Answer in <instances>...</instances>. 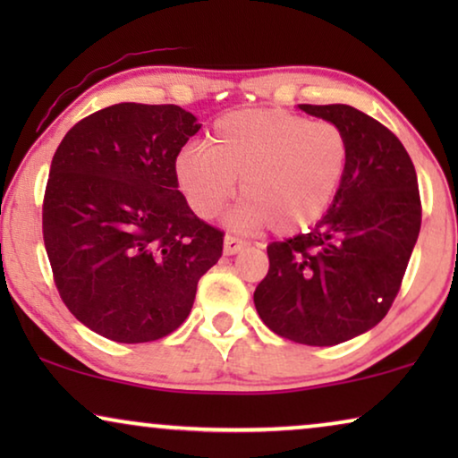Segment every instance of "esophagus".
<instances>
[{"instance_id":"34e87169","label":"esophagus","mask_w":458,"mask_h":458,"mask_svg":"<svg viewBox=\"0 0 458 458\" xmlns=\"http://www.w3.org/2000/svg\"><path fill=\"white\" fill-rule=\"evenodd\" d=\"M243 248H246V243H243V242L240 240V237H235V235H225V242H223L225 254L233 256V254H237V252H242Z\"/></svg>"}]
</instances>
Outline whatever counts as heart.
I'll return each instance as SVG.
<instances>
[{
  "instance_id": "obj_1",
  "label": "heart",
  "mask_w": 458,
  "mask_h": 458,
  "mask_svg": "<svg viewBox=\"0 0 458 458\" xmlns=\"http://www.w3.org/2000/svg\"><path fill=\"white\" fill-rule=\"evenodd\" d=\"M348 168L346 133L331 121L287 110H235L212 124L208 140L174 158V181L199 218H215L235 193L233 223L296 233L321 218Z\"/></svg>"
}]
</instances>
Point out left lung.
<instances>
[{"mask_svg": "<svg viewBox=\"0 0 458 458\" xmlns=\"http://www.w3.org/2000/svg\"><path fill=\"white\" fill-rule=\"evenodd\" d=\"M346 133L348 168L309 233L267 246L256 310L275 334L335 346L375 327L398 296L421 229L417 173L390 129L346 104H300Z\"/></svg>", "mask_w": 458, "mask_h": 458, "instance_id": "left-lung-1", "label": "left lung"}]
</instances>
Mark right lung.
<instances>
[{"label":"right lung","mask_w":458,"mask_h":458,"mask_svg":"<svg viewBox=\"0 0 458 458\" xmlns=\"http://www.w3.org/2000/svg\"><path fill=\"white\" fill-rule=\"evenodd\" d=\"M199 127L174 104L124 102L79 121L55 149L43 196L54 284L112 342L173 334L221 259L225 233L193 215L173 171Z\"/></svg>","instance_id":"obj_1"}]
</instances>
